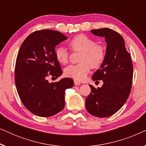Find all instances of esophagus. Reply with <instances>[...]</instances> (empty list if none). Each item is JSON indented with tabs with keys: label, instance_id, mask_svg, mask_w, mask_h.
<instances>
[{
	"label": "esophagus",
	"instance_id": "1",
	"mask_svg": "<svg viewBox=\"0 0 146 146\" xmlns=\"http://www.w3.org/2000/svg\"><path fill=\"white\" fill-rule=\"evenodd\" d=\"M80 84H81L80 82L77 81V80H74V85H76V86H78V85Z\"/></svg>",
	"mask_w": 146,
	"mask_h": 146
}]
</instances>
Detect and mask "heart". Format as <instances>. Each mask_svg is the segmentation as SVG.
I'll return each instance as SVG.
<instances>
[{
	"label": "heart",
	"instance_id": "b5f03b06",
	"mask_svg": "<svg viewBox=\"0 0 146 146\" xmlns=\"http://www.w3.org/2000/svg\"><path fill=\"white\" fill-rule=\"evenodd\" d=\"M73 51H82L80 58L81 63L70 65L65 70V74L76 80L86 79L91 68H98L102 64L106 58L104 46L96 44L94 40L87 35L80 34L74 36L68 42ZM56 58L60 64H66L69 59V52L66 48L58 46L55 49Z\"/></svg>",
	"mask_w": 146,
	"mask_h": 146
}]
</instances>
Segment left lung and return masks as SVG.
Masks as SVG:
<instances>
[{
	"label": "left lung",
	"instance_id": "1",
	"mask_svg": "<svg viewBox=\"0 0 146 146\" xmlns=\"http://www.w3.org/2000/svg\"><path fill=\"white\" fill-rule=\"evenodd\" d=\"M96 36L104 37L107 43L106 58L94 74V81L102 80L101 88H91L86 99V108L91 115L106 117L116 113L130 94L133 78L131 56L125 47L123 37L113 30L105 28L92 30Z\"/></svg>",
	"mask_w": 146,
	"mask_h": 146
}]
</instances>
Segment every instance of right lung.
I'll return each mask as SVG.
<instances>
[{"instance_id":"obj_1","label":"right lung","mask_w":146,"mask_h":146,"mask_svg":"<svg viewBox=\"0 0 146 146\" xmlns=\"http://www.w3.org/2000/svg\"><path fill=\"white\" fill-rule=\"evenodd\" d=\"M67 38L56 31H37L19 49L15 70L16 87L24 106L38 116H52L62 110L65 90L74 86L69 78L52 83L47 80L49 76L57 78L62 74L55 47Z\"/></svg>"}]
</instances>
